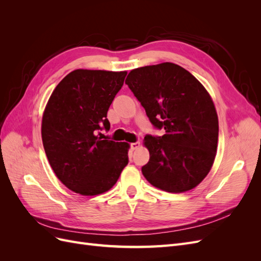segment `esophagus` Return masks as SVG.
Masks as SVG:
<instances>
[{
    "label": "esophagus",
    "mask_w": 261,
    "mask_h": 261,
    "mask_svg": "<svg viewBox=\"0 0 261 261\" xmlns=\"http://www.w3.org/2000/svg\"><path fill=\"white\" fill-rule=\"evenodd\" d=\"M139 146H140L139 141H136V143H132V144H130V149H132V150H136V149L139 148Z\"/></svg>",
    "instance_id": "34e87169"
}]
</instances>
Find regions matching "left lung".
I'll use <instances>...</instances> for the list:
<instances>
[{
    "instance_id": "8db88e82",
    "label": "left lung",
    "mask_w": 261,
    "mask_h": 261,
    "mask_svg": "<svg viewBox=\"0 0 261 261\" xmlns=\"http://www.w3.org/2000/svg\"><path fill=\"white\" fill-rule=\"evenodd\" d=\"M125 84L153 127L164 133L145 137L146 179L169 193L196 187L209 173L218 146V115L207 90L188 70L168 62L130 70Z\"/></svg>"
}]
</instances>
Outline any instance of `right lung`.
<instances>
[{
    "mask_svg": "<svg viewBox=\"0 0 261 261\" xmlns=\"http://www.w3.org/2000/svg\"><path fill=\"white\" fill-rule=\"evenodd\" d=\"M126 72L76 69L60 82L45 107L41 135L55 175L84 196L109 191L128 163V144L98 137L110 129L108 110Z\"/></svg>",
    "mask_w": 261,
    "mask_h": 261,
    "instance_id": "right-lung-1",
    "label": "right lung"
}]
</instances>
